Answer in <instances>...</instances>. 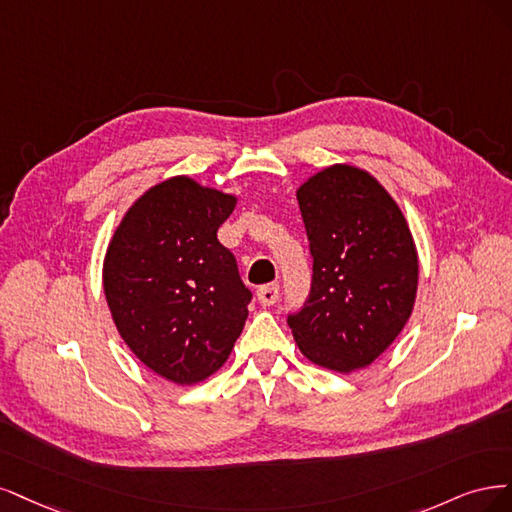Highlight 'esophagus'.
Returning <instances> with one entry per match:
<instances>
[{
    "label": "esophagus",
    "instance_id": "34e87169",
    "mask_svg": "<svg viewBox=\"0 0 512 512\" xmlns=\"http://www.w3.org/2000/svg\"><path fill=\"white\" fill-rule=\"evenodd\" d=\"M278 285H263L257 289V300L261 306H274L278 302Z\"/></svg>",
    "mask_w": 512,
    "mask_h": 512
}]
</instances>
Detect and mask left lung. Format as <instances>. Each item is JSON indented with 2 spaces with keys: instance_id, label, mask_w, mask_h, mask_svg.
I'll list each match as a JSON object with an SVG mask.
<instances>
[{
  "instance_id": "left-lung-1",
  "label": "left lung",
  "mask_w": 512,
  "mask_h": 512,
  "mask_svg": "<svg viewBox=\"0 0 512 512\" xmlns=\"http://www.w3.org/2000/svg\"><path fill=\"white\" fill-rule=\"evenodd\" d=\"M312 253L306 306L289 317L300 353L325 370L368 368L412 315L419 255L404 214L378 180L334 163L298 187Z\"/></svg>"
}]
</instances>
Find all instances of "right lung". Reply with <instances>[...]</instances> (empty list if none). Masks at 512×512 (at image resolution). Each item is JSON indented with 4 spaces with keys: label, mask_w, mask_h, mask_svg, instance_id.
Masks as SVG:
<instances>
[{
    "label": "right lung",
    "mask_w": 512,
    "mask_h": 512,
    "mask_svg": "<svg viewBox=\"0 0 512 512\" xmlns=\"http://www.w3.org/2000/svg\"><path fill=\"white\" fill-rule=\"evenodd\" d=\"M238 197L172 176L144 191L114 229L104 293L142 364L176 385L202 383L232 353L251 291L217 229Z\"/></svg>",
    "instance_id": "1"
}]
</instances>
